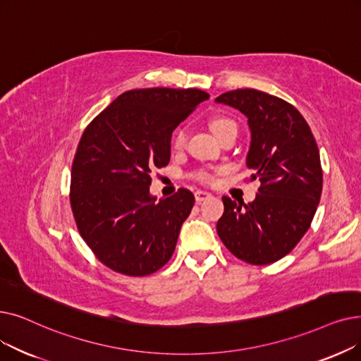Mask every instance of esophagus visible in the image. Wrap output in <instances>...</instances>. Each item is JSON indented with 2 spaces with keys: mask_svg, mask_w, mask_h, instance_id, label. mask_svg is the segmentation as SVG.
Returning <instances> with one entry per match:
<instances>
[{
  "mask_svg": "<svg viewBox=\"0 0 361 361\" xmlns=\"http://www.w3.org/2000/svg\"><path fill=\"white\" fill-rule=\"evenodd\" d=\"M211 196H212V195H211L209 192H205V190H196V192H195V199H196V202H203V200L211 197Z\"/></svg>",
  "mask_w": 361,
  "mask_h": 361,
  "instance_id": "34e87169",
  "label": "esophagus"
}]
</instances>
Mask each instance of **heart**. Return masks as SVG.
<instances>
[{
  "label": "heart",
  "mask_w": 361,
  "mask_h": 361,
  "mask_svg": "<svg viewBox=\"0 0 361 361\" xmlns=\"http://www.w3.org/2000/svg\"><path fill=\"white\" fill-rule=\"evenodd\" d=\"M209 125H211V128H212V131L215 133L216 137H219L223 133H226L231 128H236V123H234V121L227 118V116H223V115H216V116L211 118ZM185 140H187V131L184 128H180V130L176 131L174 138H172V146H174V149L180 150V149L184 147ZM193 177L200 183H212V180H214L212 172L209 169H205V168L195 171Z\"/></svg>",
  "instance_id": "b5f03b06"
}]
</instances>
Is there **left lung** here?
<instances>
[{"mask_svg":"<svg viewBox=\"0 0 361 361\" xmlns=\"http://www.w3.org/2000/svg\"><path fill=\"white\" fill-rule=\"evenodd\" d=\"M215 102L247 118L250 147L246 165L261 185L254 202L224 196L216 231L239 259L265 265L288 255L302 239L317 211L323 189L320 153L298 109L254 88L227 91Z\"/></svg>","mask_w":361,"mask_h":361,"instance_id":"8db88e82","label":"left lung"}]
</instances>
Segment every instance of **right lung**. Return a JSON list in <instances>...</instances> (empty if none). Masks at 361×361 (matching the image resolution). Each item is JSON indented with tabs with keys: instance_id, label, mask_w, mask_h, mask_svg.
I'll return each instance as SVG.
<instances>
[{
	"instance_id": "right-lung-1",
	"label": "right lung",
	"mask_w": 361,
	"mask_h": 361,
	"mask_svg": "<svg viewBox=\"0 0 361 361\" xmlns=\"http://www.w3.org/2000/svg\"><path fill=\"white\" fill-rule=\"evenodd\" d=\"M208 99L196 88L131 90L87 125L72 162L69 200L78 231L106 267L142 277L174 254L195 196L178 189L156 202L150 172L168 165L172 131Z\"/></svg>"
}]
</instances>
